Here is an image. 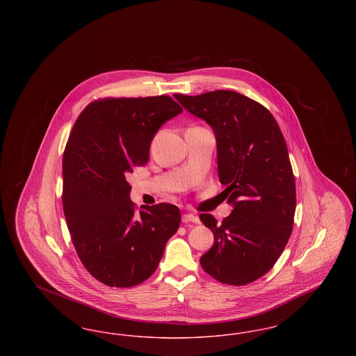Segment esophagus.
Here are the masks:
<instances>
[{"label":"esophagus","mask_w":356,"mask_h":356,"mask_svg":"<svg viewBox=\"0 0 356 356\" xmlns=\"http://www.w3.org/2000/svg\"><path fill=\"white\" fill-rule=\"evenodd\" d=\"M181 220H183V222H196V224L200 221L199 218L196 215H193V213H184Z\"/></svg>","instance_id":"obj_1"}]
</instances>
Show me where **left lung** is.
Masks as SVG:
<instances>
[{"instance_id": "obj_1", "label": "left lung", "mask_w": 356, "mask_h": 356, "mask_svg": "<svg viewBox=\"0 0 356 356\" xmlns=\"http://www.w3.org/2000/svg\"><path fill=\"white\" fill-rule=\"evenodd\" d=\"M175 99L213 129L222 192L234 205L221 222L200 215L215 236L200 264L220 283L250 284L271 270L292 234L296 188L286 140L266 106L234 90Z\"/></svg>"}]
</instances>
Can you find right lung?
I'll return each mask as SVG.
<instances>
[{"instance_id":"add662e5","label":"right lung","mask_w":356,"mask_h":356,"mask_svg":"<svg viewBox=\"0 0 356 356\" xmlns=\"http://www.w3.org/2000/svg\"><path fill=\"white\" fill-rule=\"evenodd\" d=\"M183 108L170 96L102 99L76 120L63 157V208L88 272L134 287L156 271L181 215L168 203L136 209L127 181L149 160L153 137Z\"/></svg>"}]
</instances>
